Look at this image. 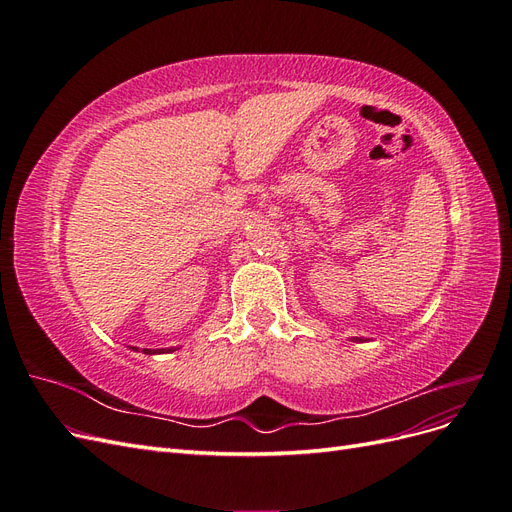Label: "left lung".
I'll list each match as a JSON object with an SVG mask.
<instances>
[{"label": "left lung", "mask_w": 512, "mask_h": 512, "mask_svg": "<svg viewBox=\"0 0 512 512\" xmlns=\"http://www.w3.org/2000/svg\"><path fill=\"white\" fill-rule=\"evenodd\" d=\"M352 342H367V339H359V337H352Z\"/></svg>", "instance_id": "1"}]
</instances>
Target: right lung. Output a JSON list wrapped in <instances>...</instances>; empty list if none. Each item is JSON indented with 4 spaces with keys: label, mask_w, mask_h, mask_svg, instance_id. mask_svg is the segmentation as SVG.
Returning <instances> with one entry per match:
<instances>
[{
    "label": "right lung",
    "mask_w": 512,
    "mask_h": 512,
    "mask_svg": "<svg viewBox=\"0 0 512 512\" xmlns=\"http://www.w3.org/2000/svg\"><path fill=\"white\" fill-rule=\"evenodd\" d=\"M132 350H136L138 352V348H134V346H130ZM175 348H160V350H151V348H143V352L145 354H162V352H173Z\"/></svg>",
    "instance_id": "add662e5"
}]
</instances>
